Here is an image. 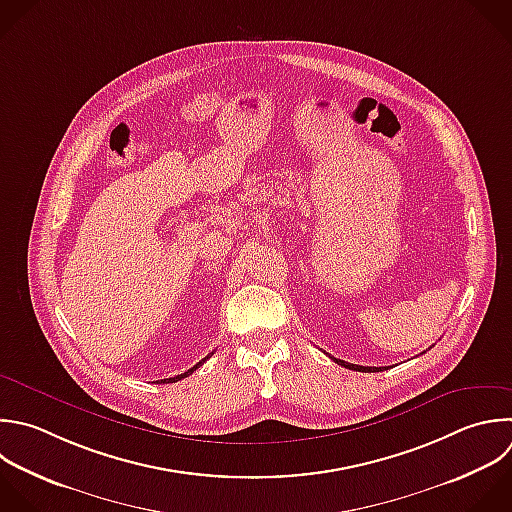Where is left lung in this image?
I'll return each mask as SVG.
<instances>
[{"instance_id": "1", "label": "left lung", "mask_w": 512, "mask_h": 512, "mask_svg": "<svg viewBox=\"0 0 512 512\" xmlns=\"http://www.w3.org/2000/svg\"><path fill=\"white\" fill-rule=\"evenodd\" d=\"M336 364H340V366H344V368H348V370H356V372H382V370H388L386 366H360V364H350V362H344V360H340V358H334V356H330Z\"/></svg>"}]
</instances>
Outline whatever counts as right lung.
I'll use <instances>...</instances> for the list:
<instances>
[{
	"label": "right lung",
	"instance_id": "add662e5",
	"mask_svg": "<svg viewBox=\"0 0 512 512\" xmlns=\"http://www.w3.org/2000/svg\"><path fill=\"white\" fill-rule=\"evenodd\" d=\"M212 354H214V352H212ZM204 362H206V358H204V360H202V362H198V364H196V366H192V368H190V370H188V372H184V374H178V376H174V378H164V380H158V382H166V384H168V382H178V380H182V378H186V376H190V374H192V372H194V370H196V368H200V366H202V364H204Z\"/></svg>",
	"mask_w": 512,
	"mask_h": 512
}]
</instances>
